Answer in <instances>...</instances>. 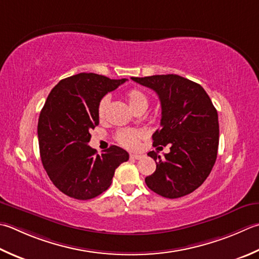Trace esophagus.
<instances>
[{
    "mask_svg": "<svg viewBox=\"0 0 259 259\" xmlns=\"http://www.w3.org/2000/svg\"><path fill=\"white\" fill-rule=\"evenodd\" d=\"M141 157H143V155H140V154H130L131 159H140Z\"/></svg>",
    "mask_w": 259,
    "mask_h": 259,
    "instance_id": "34e87169",
    "label": "esophagus"
}]
</instances>
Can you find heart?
<instances>
[{
    "instance_id": "1",
    "label": "heart",
    "mask_w": 259,
    "mask_h": 259,
    "mask_svg": "<svg viewBox=\"0 0 259 259\" xmlns=\"http://www.w3.org/2000/svg\"><path fill=\"white\" fill-rule=\"evenodd\" d=\"M126 101L130 105V108L134 111L138 109H147L148 106V96L144 92L143 90L140 89H131L125 94ZM110 103V99L108 96H104V98L100 101L98 105V115L100 120H104L106 115V111H108ZM141 138V133L138 130L134 129H123L118 131L116 134V140L118 143L125 147V148L133 149L136 148L139 144V140Z\"/></svg>"
}]
</instances>
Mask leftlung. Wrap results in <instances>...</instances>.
Returning a JSON list of instances; mask_svg holds the SVG:
<instances>
[{
	"instance_id": "1",
	"label": "left lung",
	"mask_w": 259,
	"mask_h": 259,
	"mask_svg": "<svg viewBox=\"0 0 259 259\" xmlns=\"http://www.w3.org/2000/svg\"><path fill=\"white\" fill-rule=\"evenodd\" d=\"M131 79L158 95L161 119L153 146H170L164 158L154 150L148 153L156 170L145 179L147 186L167 199L192 193L203 184L217 159L219 121L211 99L200 84L175 74Z\"/></svg>"
}]
</instances>
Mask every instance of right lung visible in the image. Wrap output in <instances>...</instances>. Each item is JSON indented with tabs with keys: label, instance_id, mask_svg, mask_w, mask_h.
I'll list each match as a JSON object with an SVG mask.
<instances>
[{
	"label": "right lung",
	"instance_id": "1",
	"mask_svg": "<svg viewBox=\"0 0 259 259\" xmlns=\"http://www.w3.org/2000/svg\"><path fill=\"white\" fill-rule=\"evenodd\" d=\"M125 80L79 73L60 80L46 100L38 121L40 157L54 185L73 199L103 193L118 166L129 159L118 146L101 155L89 146L90 130L99 124L100 101Z\"/></svg>",
	"mask_w": 259,
	"mask_h": 259
}]
</instances>
